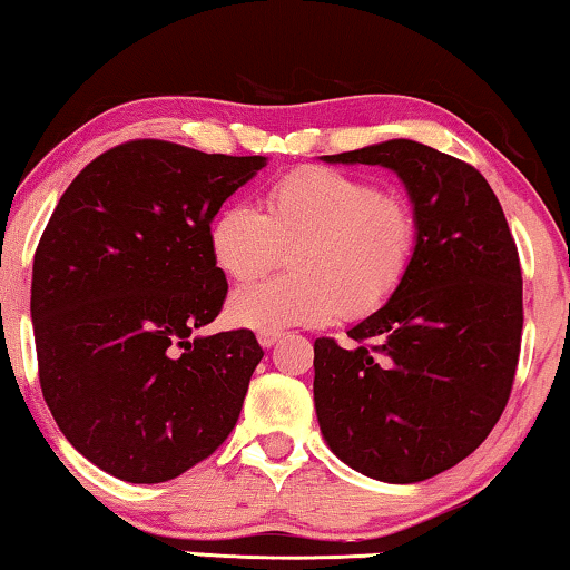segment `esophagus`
Segmentation results:
<instances>
[{
    "label": "esophagus",
    "mask_w": 570,
    "mask_h": 570,
    "mask_svg": "<svg viewBox=\"0 0 570 570\" xmlns=\"http://www.w3.org/2000/svg\"><path fill=\"white\" fill-rule=\"evenodd\" d=\"M279 337H283V334H279V332H259V345L269 350V347L277 345Z\"/></svg>",
    "instance_id": "obj_1"
}]
</instances>
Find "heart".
Here are the masks:
<instances>
[{"mask_svg": "<svg viewBox=\"0 0 570 570\" xmlns=\"http://www.w3.org/2000/svg\"><path fill=\"white\" fill-rule=\"evenodd\" d=\"M209 254L236 283L267 275L291 252L295 275L246 285L228 303L233 324L254 332L365 318L407 279L420 244L417 209L371 178L303 166L269 186L264 215L228 202L209 220Z\"/></svg>", "mask_w": 570, "mask_h": 570, "instance_id": "obj_1", "label": "heart"}]
</instances>
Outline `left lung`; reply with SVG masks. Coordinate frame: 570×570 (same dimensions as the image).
<instances>
[{"instance_id":"obj_1","label":"left lung","mask_w":570,"mask_h":570,"mask_svg":"<svg viewBox=\"0 0 570 570\" xmlns=\"http://www.w3.org/2000/svg\"><path fill=\"white\" fill-rule=\"evenodd\" d=\"M396 170L420 220L404 285L347 332L314 342L330 449L381 482H420L470 456L511 396L521 353L517 240L485 176L412 139L324 155Z\"/></svg>"}]
</instances>
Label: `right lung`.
<instances>
[{"label": "right lung", "mask_w": 570, "mask_h": 570, "mask_svg": "<svg viewBox=\"0 0 570 570\" xmlns=\"http://www.w3.org/2000/svg\"><path fill=\"white\" fill-rule=\"evenodd\" d=\"M264 163L131 139L75 176L38 240L30 316L43 400L114 478L174 480L238 423L264 350L252 330L194 332L228 295L209 220Z\"/></svg>", "instance_id": "add662e5"}]
</instances>
